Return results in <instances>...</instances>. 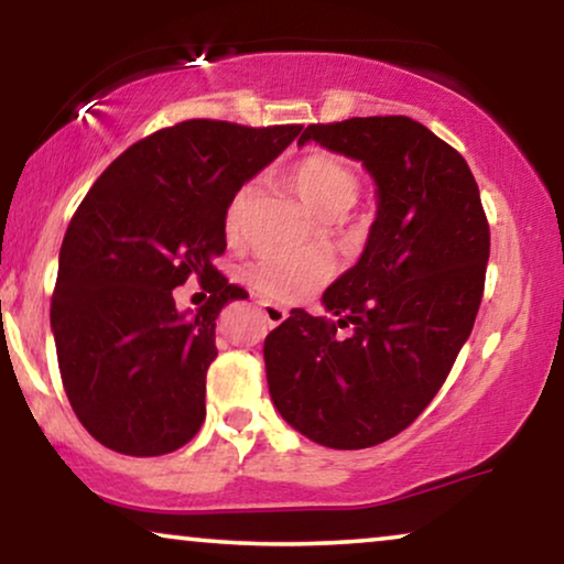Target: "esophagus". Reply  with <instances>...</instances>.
Instances as JSON below:
<instances>
[{"label": "esophagus", "instance_id": "34e87169", "mask_svg": "<svg viewBox=\"0 0 564 564\" xmlns=\"http://www.w3.org/2000/svg\"><path fill=\"white\" fill-rule=\"evenodd\" d=\"M259 307L261 313H264L269 326H280V323H284V318H288V311H284L282 305L272 303V300H259Z\"/></svg>", "mask_w": 564, "mask_h": 564}]
</instances>
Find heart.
I'll list each match as a JSON object with an SVG mask.
<instances>
[{
    "instance_id": "b5f03b06",
    "label": "heart",
    "mask_w": 564,
    "mask_h": 564,
    "mask_svg": "<svg viewBox=\"0 0 564 564\" xmlns=\"http://www.w3.org/2000/svg\"><path fill=\"white\" fill-rule=\"evenodd\" d=\"M288 184L303 203L321 218H341L357 205L361 182L354 169L334 153L311 151L297 159L288 172ZM253 203L249 184L238 187L228 197L223 210V234L228 243H238L246 234ZM330 264L323 257L300 253V257H267L251 267L249 280L259 292L274 300H303L328 282Z\"/></svg>"
}]
</instances>
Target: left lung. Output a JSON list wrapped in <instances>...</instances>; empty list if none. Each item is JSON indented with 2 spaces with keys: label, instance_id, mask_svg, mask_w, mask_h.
Here are the masks:
<instances>
[{
  "label": "left lung",
  "instance_id": "obj_1",
  "mask_svg": "<svg viewBox=\"0 0 564 564\" xmlns=\"http://www.w3.org/2000/svg\"><path fill=\"white\" fill-rule=\"evenodd\" d=\"M307 141L365 164L377 218L361 259L323 292L336 318L292 311L267 336V382L311 442L367 449L411 426L452 372L482 300L490 228L462 153L405 115L318 122Z\"/></svg>",
  "mask_w": 564,
  "mask_h": 564
}]
</instances>
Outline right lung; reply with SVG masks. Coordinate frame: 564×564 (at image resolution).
Listing matches in <instances>:
<instances>
[{"mask_svg": "<svg viewBox=\"0 0 564 564\" xmlns=\"http://www.w3.org/2000/svg\"><path fill=\"white\" fill-rule=\"evenodd\" d=\"M300 130L176 122L122 151L76 207L51 328L68 403L107 449L159 457L203 426L215 318L243 292L213 264L226 251L223 210ZM187 279L212 292L195 316L173 303Z\"/></svg>", "mask_w": 564, "mask_h": 564, "instance_id": "1", "label": "right lung"}]
</instances>
